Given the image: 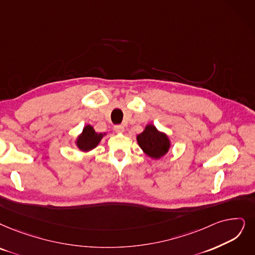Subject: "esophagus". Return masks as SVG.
<instances>
[{"mask_svg":"<svg viewBox=\"0 0 255 255\" xmlns=\"http://www.w3.org/2000/svg\"><path fill=\"white\" fill-rule=\"evenodd\" d=\"M114 129H115L116 133H124V131H125V127L121 126V125H118V126L114 127Z\"/></svg>","mask_w":255,"mask_h":255,"instance_id":"esophagus-1","label":"esophagus"}]
</instances>
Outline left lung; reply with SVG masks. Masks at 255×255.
Masks as SVG:
<instances>
[{"label": "left lung", "mask_w": 255, "mask_h": 255, "mask_svg": "<svg viewBox=\"0 0 255 255\" xmlns=\"http://www.w3.org/2000/svg\"><path fill=\"white\" fill-rule=\"evenodd\" d=\"M136 138L138 145L144 154L155 160L164 157L171 146L168 136L152 124L146 125L143 131L138 134Z\"/></svg>", "instance_id": "8db88e82"}]
</instances>
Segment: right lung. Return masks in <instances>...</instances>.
I'll use <instances>...</instances> for the list:
<instances>
[{
  "instance_id": "1",
  "label": "right lung",
  "mask_w": 255,
  "mask_h": 255,
  "mask_svg": "<svg viewBox=\"0 0 255 255\" xmlns=\"http://www.w3.org/2000/svg\"><path fill=\"white\" fill-rule=\"evenodd\" d=\"M106 135L107 133H96L92 126L87 125L83 128V131L77 136L75 140V145L79 150L88 152L94 149Z\"/></svg>"
}]
</instances>
